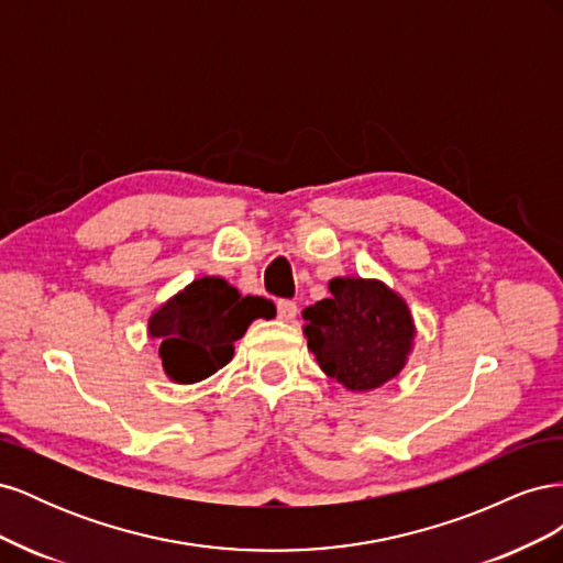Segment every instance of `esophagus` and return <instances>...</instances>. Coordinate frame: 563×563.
I'll use <instances>...</instances> for the list:
<instances>
[{
  "instance_id": "34e87169",
  "label": "esophagus",
  "mask_w": 563,
  "mask_h": 563,
  "mask_svg": "<svg viewBox=\"0 0 563 563\" xmlns=\"http://www.w3.org/2000/svg\"><path fill=\"white\" fill-rule=\"evenodd\" d=\"M277 314H279V319H284V321H294L296 314H298V305H296L294 300L282 298V300H277Z\"/></svg>"
}]
</instances>
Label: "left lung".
Listing matches in <instances>:
<instances>
[{"instance_id": "left-lung-1", "label": "left lung", "mask_w": 563, "mask_h": 563, "mask_svg": "<svg viewBox=\"0 0 563 563\" xmlns=\"http://www.w3.org/2000/svg\"><path fill=\"white\" fill-rule=\"evenodd\" d=\"M331 298L302 312L308 347L321 371L347 389H373L395 378L411 352L413 319L380 282L338 277Z\"/></svg>"}]
</instances>
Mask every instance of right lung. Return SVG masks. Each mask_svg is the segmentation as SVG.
<instances>
[{"mask_svg": "<svg viewBox=\"0 0 563 563\" xmlns=\"http://www.w3.org/2000/svg\"><path fill=\"white\" fill-rule=\"evenodd\" d=\"M275 314V305L242 296L218 277H203L174 296L150 317V335L159 338V356L168 378L197 383L223 368L249 323Z\"/></svg>", "mask_w": 563, "mask_h": 563, "instance_id": "add662e5", "label": "right lung"}]
</instances>
